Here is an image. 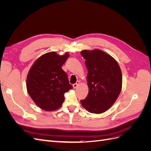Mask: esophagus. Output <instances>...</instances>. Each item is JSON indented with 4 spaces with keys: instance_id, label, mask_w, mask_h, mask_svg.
Segmentation results:
<instances>
[{
    "instance_id": "esophagus-1",
    "label": "esophagus",
    "mask_w": 151,
    "mask_h": 151,
    "mask_svg": "<svg viewBox=\"0 0 151 151\" xmlns=\"http://www.w3.org/2000/svg\"><path fill=\"white\" fill-rule=\"evenodd\" d=\"M79 83H80V82H79V81H77L75 84H73V88H74V89H76V88H77V87L79 85Z\"/></svg>"
}]
</instances>
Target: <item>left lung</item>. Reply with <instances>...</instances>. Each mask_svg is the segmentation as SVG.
<instances>
[{"instance_id": "1", "label": "left lung", "mask_w": 151, "mask_h": 151, "mask_svg": "<svg viewBox=\"0 0 151 151\" xmlns=\"http://www.w3.org/2000/svg\"><path fill=\"white\" fill-rule=\"evenodd\" d=\"M88 73L89 93L81 103L89 112L100 114L107 111L115 102L122 87L119 65L109 54L98 49L81 52Z\"/></svg>"}]
</instances>
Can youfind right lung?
<instances>
[{
	"label": "right lung",
	"instance_id": "1",
	"mask_svg": "<svg viewBox=\"0 0 151 151\" xmlns=\"http://www.w3.org/2000/svg\"><path fill=\"white\" fill-rule=\"evenodd\" d=\"M69 54L60 55L55 52L40 57L27 76V91L35 103L45 111H54L64 101V94L72 88L62 66Z\"/></svg>",
	"mask_w": 151,
	"mask_h": 151
}]
</instances>
